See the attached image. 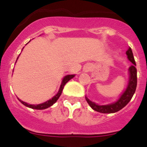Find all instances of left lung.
Segmentation results:
<instances>
[{"label": "left lung", "instance_id": "left-lung-1", "mask_svg": "<svg viewBox=\"0 0 147 147\" xmlns=\"http://www.w3.org/2000/svg\"><path fill=\"white\" fill-rule=\"evenodd\" d=\"M126 54H127V57H128L129 60L133 64L129 68V82L128 87H127L124 93L121 95V96L120 97V98L118 100L117 102H115L113 104H111V105H97L94 102L90 101L86 97V101L93 110H96L97 112L102 113H113L118 112L120 110H121L123 107H125L133 96V95L136 92V87H137V69L136 67V64L131 48H129L126 51Z\"/></svg>", "mask_w": 147, "mask_h": 147}]
</instances>
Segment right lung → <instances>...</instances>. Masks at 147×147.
Segmentation results:
<instances>
[{
    "instance_id": "obj_1",
    "label": "right lung",
    "mask_w": 147,
    "mask_h": 147,
    "mask_svg": "<svg viewBox=\"0 0 147 147\" xmlns=\"http://www.w3.org/2000/svg\"><path fill=\"white\" fill-rule=\"evenodd\" d=\"M73 77H74V75H67L66 76H65V78L63 79V80H62V84H61L60 88H59V92H58L57 94L56 95V96H54L51 99L49 100V101L44 102V103L40 104V105H28V104L26 103V102L20 100L19 98H18V99H19V101H20L23 105H24L25 106H26V107H30V108L35 109V110H44V109L48 108V107H51V105H54V104L57 101L58 98H59V96H60L61 93H62V90H63V88H64L65 85L66 83L69 81V80H71Z\"/></svg>"
}]
</instances>
